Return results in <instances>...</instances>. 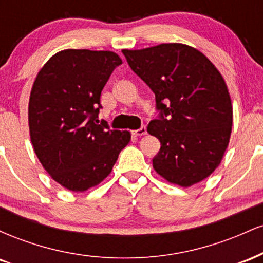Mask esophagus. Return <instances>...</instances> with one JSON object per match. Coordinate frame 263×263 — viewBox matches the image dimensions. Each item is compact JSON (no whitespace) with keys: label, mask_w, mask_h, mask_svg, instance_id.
I'll list each match as a JSON object with an SVG mask.
<instances>
[{"label":"esophagus","mask_w":263,"mask_h":263,"mask_svg":"<svg viewBox=\"0 0 263 263\" xmlns=\"http://www.w3.org/2000/svg\"><path fill=\"white\" fill-rule=\"evenodd\" d=\"M132 134H134L135 136H143V135H146V134H147L146 126H142L141 128H138V129H135V131L132 132Z\"/></svg>","instance_id":"obj_1"}]
</instances>
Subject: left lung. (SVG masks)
Masks as SVG:
<instances>
[{"mask_svg":"<svg viewBox=\"0 0 263 263\" xmlns=\"http://www.w3.org/2000/svg\"><path fill=\"white\" fill-rule=\"evenodd\" d=\"M122 53L161 110L147 127L161 142L155 171L183 188L204 180L219 167L230 141L232 105L222 75L203 53L182 43Z\"/></svg>","mask_w":263,"mask_h":263,"instance_id":"8db88e82","label":"left lung"}]
</instances>
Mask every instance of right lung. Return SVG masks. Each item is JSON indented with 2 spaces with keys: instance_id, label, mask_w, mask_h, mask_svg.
Returning <instances> with one entry per match:
<instances>
[{
  "instance_id": "right-lung-1",
  "label": "right lung",
  "mask_w": 263,
  "mask_h": 263,
  "mask_svg": "<svg viewBox=\"0 0 263 263\" xmlns=\"http://www.w3.org/2000/svg\"><path fill=\"white\" fill-rule=\"evenodd\" d=\"M122 60L110 50L64 49L39 70L28 104L33 149L49 176L71 192L99 185L131 140L99 125L100 95Z\"/></svg>"
}]
</instances>
